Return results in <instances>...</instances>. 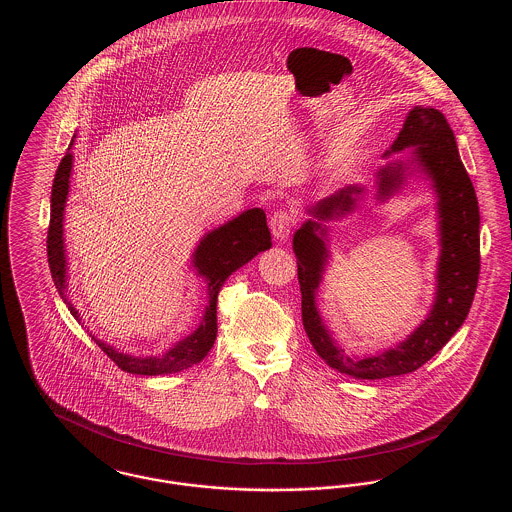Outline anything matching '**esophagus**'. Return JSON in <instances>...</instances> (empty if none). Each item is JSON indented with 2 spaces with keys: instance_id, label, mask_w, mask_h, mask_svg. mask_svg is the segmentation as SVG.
Wrapping results in <instances>:
<instances>
[{
  "instance_id": "34e87169",
  "label": "esophagus",
  "mask_w": 512,
  "mask_h": 512,
  "mask_svg": "<svg viewBox=\"0 0 512 512\" xmlns=\"http://www.w3.org/2000/svg\"><path fill=\"white\" fill-rule=\"evenodd\" d=\"M295 222H297V213L293 209H280L270 217L268 226L272 230V236L282 242V240L290 238V232H292Z\"/></svg>"
}]
</instances>
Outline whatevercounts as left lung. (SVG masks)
Wrapping results in <instances>:
<instances>
[{
    "mask_svg": "<svg viewBox=\"0 0 512 512\" xmlns=\"http://www.w3.org/2000/svg\"><path fill=\"white\" fill-rule=\"evenodd\" d=\"M414 147V171L426 174L438 194L439 253L438 290L428 318L399 345L370 357H349L318 315L315 295L326 267L328 249L324 228L317 220L340 219L355 209L361 186H347L309 211L317 220H307L293 234V253L297 257V278L301 288L303 326L318 355L341 374L378 380L409 374L428 363L451 336L463 326L474 301L480 276V209L472 180L464 169L455 134L443 113L416 105L409 111L401 132L386 155ZM411 165L395 161L378 171V197L395 194Z\"/></svg>",
    "mask_w": 512,
    "mask_h": 512,
    "instance_id": "8db88e82",
    "label": "left lung"
}]
</instances>
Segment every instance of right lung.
I'll return each instance as SVG.
<instances>
[{
  "label": "right lung",
  "mask_w": 512,
  "mask_h": 512,
  "mask_svg": "<svg viewBox=\"0 0 512 512\" xmlns=\"http://www.w3.org/2000/svg\"><path fill=\"white\" fill-rule=\"evenodd\" d=\"M73 146V144H71ZM71 169H73V153L61 159L59 169L55 172L51 186V213H49L48 230V263L51 278L63 301L69 305L76 320L78 311L67 299V255L63 240V215L65 203L71 186ZM272 245L268 232L267 215L263 209H249L236 219L228 220L217 230H211L197 245L194 253V267L197 274L207 280L209 305L205 307V315L201 318L199 328L194 330L186 340L178 341L165 355L159 357H134L119 353L115 347L96 340L103 353L119 366L124 372L142 374V376H159L180 372L184 368L199 363L213 347L217 338V297L224 280L245 263H249L257 253L265 251Z\"/></svg>",
  "instance_id": "1"
}]
</instances>
